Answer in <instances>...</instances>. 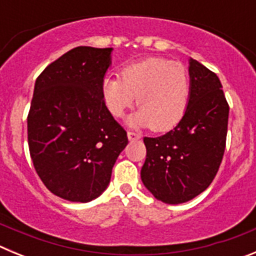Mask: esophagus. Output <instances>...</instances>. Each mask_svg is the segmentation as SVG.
I'll list each match as a JSON object with an SVG mask.
<instances>
[{
    "instance_id": "34e87169",
    "label": "esophagus",
    "mask_w": 256,
    "mask_h": 256,
    "mask_svg": "<svg viewBox=\"0 0 256 256\" xmlns=\"http://www.w3.org/2000/svg\"><path fill=\"white\" fill-rule=\"evenodd\" d=\"M126 136H128V140H130V141H137V140L141 138V136L137 134V133L134 132H128Z\"/></svg>"
}]
</instances>
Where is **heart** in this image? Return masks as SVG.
<instances>
[{
	"instance_id": "b5f03b06",
	"label": "heart",
	"mask_w": 256,
	"mask_h": 256,
	"mask_svg": "<svg viewBox=\"0 0 256 256\" xmlns=\"http://www.w3.org/2000/svg\"><path fill=\"white\" fill-rule=\"evenodd\" d=\"M188 72L182 64L148 58L126 65L122 78L108 74L101 82V94L108 112L120 118L134 104L140 108L128 119L133 126H150L155 132L173 128L186 112L190 100Z\"/></svg>"
}]
</instances>
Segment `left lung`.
Masks as SVG:
<instances>
[{
  "instance_id": "obj_1",
  "label": "left lung",
  "mask_w": 256,
  "mask_h": 256,
  "mask_svg": "<svg viewBox=\"0 0 256 256\" xmlns=\"http://www.w3.org/2000/svg\"><path fill=\"white\" fill-rule=\"evenodd\" d=\"M190 100L176 128L144 137L146 160L141 180L154 198L177 205L210 186L226 148L228 106L216 73L190 58Z\"/></svg>"
}]
</instances>
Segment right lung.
<instances>
[{
  "label": "right lung",
  "instance_id": "obj_1",
  "mask_svg": "<svg viewBox=\"0 0 256 256\" xmlns=\"http://www.w3.org/2000/svg\"><path fill=\"white\" fill-rule=\"evenodd\" d=\"M112 52L76 47L36 80L28 114L29 152L44 186L64 200L88 202L98 198L128 144L126 132L101 94Z\"/></svg>",
  "mask_w": 256,
  "mask_h": 256
}]
</instances>
